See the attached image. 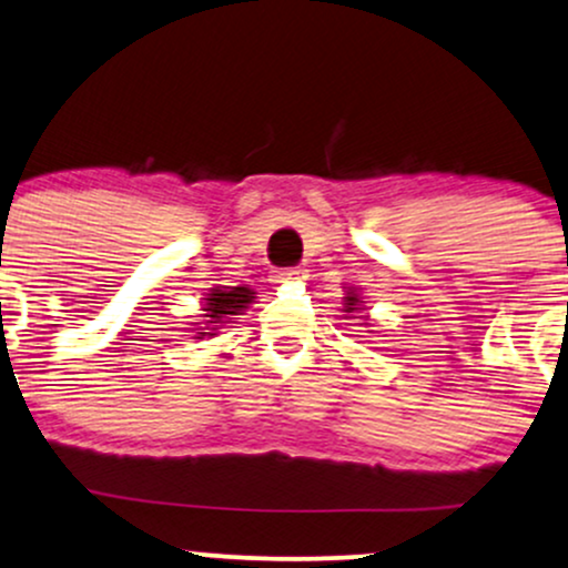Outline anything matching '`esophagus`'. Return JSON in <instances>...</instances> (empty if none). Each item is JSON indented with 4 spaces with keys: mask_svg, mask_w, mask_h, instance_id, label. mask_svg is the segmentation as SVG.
<instances>
[{
    "mask_svg": "<svg viewBox=\"0 0 568 568\" xmlns=\"http://www.w3.org/2000/svg\"><path fill=\"white\" fill-rule=\"evenodd\" d=\"M300 278H305L303 268H286V271H278L276 276H273V282L282 284V282H300Z\"/></svg>",
    "mask_w": 568,
    "mask_h": 568,
    "instance_id": "obj_1",
    "label": "esophagus"
}]
</instances>
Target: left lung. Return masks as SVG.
I'll return each mask as SVG.
<instances>
[{"instance_id": "8db88e82", "label": "left lung", "mask_w": 568, "mask_h": 568, "mask_svg": "<svg viewBox=\"0 0 568 568\" xmlns=\"http://www.w3.org/2000/svg\"><path fill=\"white\" fill-rule=\"evenodd\" d=\"M358 303H362V300H358L356 292H348V297H345V313L362 311V308H358Z\"/></svg>"}]
</instances>
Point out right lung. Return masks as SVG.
Returning <instances> with one entry per match:
<instances>
[{"label": "right lung", "instance_id": "1", "mask_svg": "<svg viewBox=\"0 0 568 568\" xmlns=\"http://www.w3.org/2000/svg\"><path fill=\"white\" fill-rule=\"evenodd\" d=\"M250 303H255V292L250 286H212L204 297V318H206V332H196V337H212L215 329L223 324H229L233 316H242L250 308Z\"/></svg>", "mask_w": 568, "mask_h": 568}]
</instances>
